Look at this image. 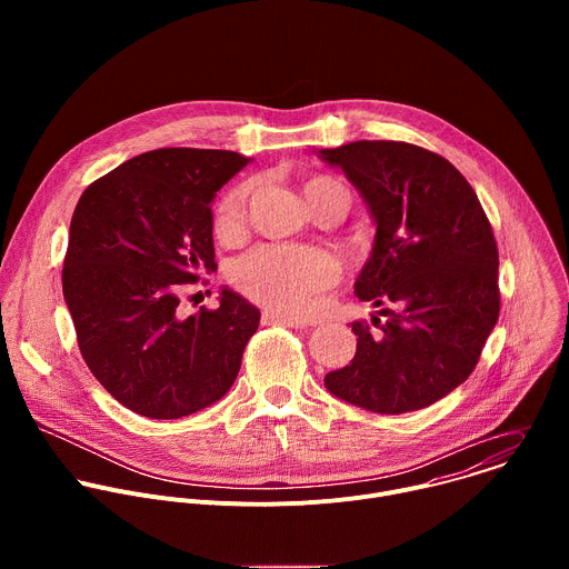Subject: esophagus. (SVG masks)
I'll use <instances>...</instances> for the list:
<instances>
[{
	"label": "esophagus",
	"instance_id": "obj_1",
	"mask_svg": "<svg viewBox=\"0 0 569 569\" xmlns=\"http://www.w3.org/2000/svg\"><path fill=\"white\" fill-rule=\"evenodd\" d=\"M263 323H279V327H288V329H301L306 327L303 321L290 317V315H283L279 310H266L263 312Z\"/></svg>",
	"mask_w": 569,
	"mask_h": 569
}]
</instances>
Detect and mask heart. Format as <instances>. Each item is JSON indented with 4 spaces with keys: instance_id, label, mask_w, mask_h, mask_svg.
Instances as JSON below:
<instances>
[{
    "instance_id": "heart-1",
    "label": "heart",
    "mask_w": 569,
    "mask_h": 569,
    "mask_svg": "<svg viewBox=\"0 0 569 569\" xmlns=\"http://www.w3.org/2000/svg\"><path fill=\"white\" fill-rule=\"evenodd\" d=\"M333 187L340 184L331 178H310L303 184V196L310 200ZM248 198L250 184H238L220 198L213 218L218 236L227 238L242 229L248 216ZM231 279L248 297L266 306L290 315H308L317 297L338 279V266L331 254L315 248L266 246L242 257L233 266Z\"/></svg>"
}]
</instances>
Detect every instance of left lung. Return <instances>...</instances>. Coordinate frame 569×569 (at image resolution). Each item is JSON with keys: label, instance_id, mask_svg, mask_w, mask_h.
I'll use <instances>...</instances> for the list:
<instances>
[{"label": "left lung", "instance_id": "1", "mask_svg": "<svg viewBox=\"0 0 569 569\" xmlns=\"http://www.w3.org/2000/svg\"><path fill=\"white\" fill-rule=\"evenodd\" d=\"M319 157L340 167L376 220L356 281L387 321H353V360L329 391L378 415L423 410L477 367L500 315L498 242L477 193L450 161L405 141H351ZM380 319L373 317V323Z\"/></svg>", "mask_w": 569, "mask_h": 569}]
</instances>
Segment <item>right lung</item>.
I'll list each match as a JSON object with an SVG mask.
<instances>
[{
    "label": "right lung",
    "mask_w": 569,
    "mask_h": 569,
    "mask_svg": "<svg viewBox=\"0 0 569 569\" xmlns=\"http://www.w3.org/2000/svg\"><path fill=\"white\" fill-rule=\"evenodd\" d=\"M231 150L157 148L80 196L62 292L78 349L123 408L182 419L222 398L261 312L222 290L218 308L187 315L180 297L216 270L211 200L248 164Z\"/></svg>",
    "instance_id": "add662e5"
}]
</instances>
